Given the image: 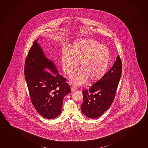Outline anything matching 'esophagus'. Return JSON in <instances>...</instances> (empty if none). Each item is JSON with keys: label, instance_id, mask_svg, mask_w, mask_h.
<instances>
[{"label": "esophagus", "instance_id": "34e87169", "mask_svg": "<svg viewBox=\"0 0 148 148\" xmlns=\"http://www.w3.org/2000/svg\"><path fill=\"white\" fill-rule=\"evenodd\" d=\"M71 89L72 92H74L77 90V88L74 86H71Z\"/></svg>", "mask_w": 148, "mask_h": 148}]
</instances>
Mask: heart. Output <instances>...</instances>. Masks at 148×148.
Segmentation results:
<instances>
[{"mask_svg": "<svg viewBox=\"0 0 148 148\" xmlns=\"http://www.w3.org/2000/svg\"><path fill=\"white\" fill-rule=\"evenodd\" d=\"M110 52L105 45L90 39H80L74 42L61 56L63 70L70 76L77 70L80 61L82 69L73 75L71 82L80 85L88 79L96 82L107 72L110 60Z\"/></svg>", "mask_w": 148, "mask_h": 148, "instance_id": "1", "label": "heart"}]
</instances>
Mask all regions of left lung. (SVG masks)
<instances>
[{"label":"left lung","instance_id":"8db88e82","mask_svg":"<svg viewBox=\"0 0 148 148\" xmlns=\"http://www.w3.org/2000/svg\"><path fill=\"white\" fill-rule=\"evenodd\" d=\"M122 64L118 56L109 71L88 90H82V112L88 118L96 119L109 108L114 101L122 74Z\"/></svg>","mask_w":148,"mask_h":148}]
</instances>
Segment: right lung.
Listing matches in <instances>:
<instances>
[{
	"instance_id": "1",
	"label": "right lung",
	"mask_w": 148,
	"mask_h": 148,
	"mask_svg": "<svg viewBox=\"0 0 148 148\" xmlns=\"http://www.w3.org/2000/svg\"><path fill=\"white\" fill-rule=\"evenodd\" d=\"M38 40L34 42L26 58L24 75L35 109L44 118L52 119L60 114L64 98L71 88L66 78L45 56Z\"/></svg>"
}]
</instances>
